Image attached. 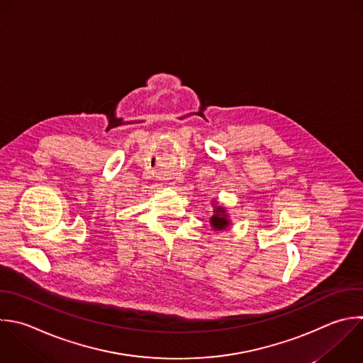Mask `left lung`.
Instances as JSON below:
<instances>
[{"instance_id": "1", "label": "left lung", "mask_w": 363, "mask_h": 363, "mask_svg": "<svg viewBox=\"0 0 363 363\" xmlns=\"http://www.w3.org/2000/svg\"><path fill=\"white\" fill-rule=\"evenodd\" d=\"M210 223H211L213 228L217 231L225 230V227H228V224H230L228 216L225 214V208L221 206H217L214 208V216L210 218Z\"/></svg>"}]
</instances>
